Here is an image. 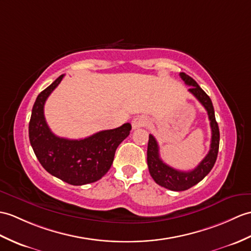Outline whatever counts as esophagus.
<instances>
[{
	"mask_svg": "<svg viewBox=\"0 0 251 251\" xmlns=\"http://www.w3.org/2000/svg\"><path fill=\"white\" fill-rule=\"evenodd\" d=\"M148 124V119L144 118V116H137V118H135L132 120V128L133 129H137V128H140V127H143L144 125Z\"/></svg>",
	"mask_w": 251,
	"mask_h": 251,
	"instance_id": "34e87169",
	"label": "esophagus"
}]
</instances>
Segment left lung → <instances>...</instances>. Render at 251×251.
<instances>
[{"instance_id":"8db88e82","label":"left lung","mask_w":251,"mask_h":251,"mask_svg":"<svg viewBox=\"0 0 251 251\" xmlns=\"http://www.w3.org/2000/svg\"><path fill=\"white\" fill-rule=\"evenodd\" d=\"M184 82L190 86L188 90L205 108L208 114L212 129L211 148L203 160L191 171H179L165 164L159 157V147L153 135L149 136L148 144V166L151 176L155 182L167 189L174 191L187 190L204 178L212 170L217 159L219 149V128L215 119V111L211 98L203 91L196 81L185 73L179 74Z\"/></svg>"}]
</instances>
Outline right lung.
<instances>
[{
    "label": "right lung",
    "mask_w": 251,
    "mask_h": 251,
    "mask_svg": "<svg viewBox=\"0 0 251 251\" xmlns=\"http://www.w3.org/2000/svg\"><path fill=\"white\" fill-rule=\"evenodd\" d=\"M63 78L60 75L35 100L28 124L30 142L40 165L51 176L75 186L94 183L109 171L115 151L129 136L131 125L126 123L80 140L55 136L46 122L44 106Z\"/></svg>",
    "instance_id": "obj_1"
}]
</instances>
